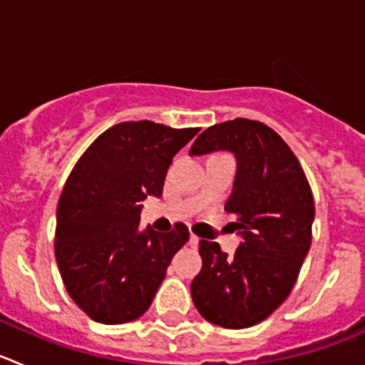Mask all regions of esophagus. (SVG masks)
<instances>
[{
    "instance_id": "1",
    "label": "esophagus",
    "mask_w": 365,
    "mask_h": 365,
    "mask_svg": "<svg viewBox=\"0 0 365 365\" xmlns=\"http://www.w3.org/2000/svg\"><path fill=\"white\" fill-rule=\"evenodd\" d=\"M190 245H192V247H197V245H199V237H197V235H190Z\"/></svg>"
}]
</instances>
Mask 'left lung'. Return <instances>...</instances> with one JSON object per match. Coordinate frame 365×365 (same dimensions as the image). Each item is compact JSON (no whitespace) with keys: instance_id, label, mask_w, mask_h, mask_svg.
Wrapping results in <instances>:
<instances>
[{"instance_id":"obj_1","label":"left lung","mask_w":365,"mask_h":365,"mask_svg":"<svg viewBox=\"0 0 365 365\" xmlns=\"http://www.w3.org/2000/svg\"><path fill=\"white\" fill-rule=\"evenodd\" d=\"M228 150L237 173L225 210L235 215L243 243L234 256L199 241L201 272L192 299L205 320L247 329L269 318L291 294L311 248L314 199L302 164L272 128L235 118L210 125L190 155Z\"/></svg>"}]
</instances>
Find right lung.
<instances>
[{
	"mask_svg": "<svg viewBox=\"0 0 365 365\" xmlns=\"http://www.w3.org/2000/svg\"><path fill=\"white\" fill-rule=\"evenodd\" d=\"M197 131L120 122L74 164L58 201L54 254L67 292L91 320L115 325L140 318L188 241L182 222L170 234L138 230V202L160 197L173 155Z\"/></svg>",
	"mask_w": 365,
	"mask_h": 365,
	"instance_id": "right-lung-1",
	"label": "right lung"
}]
</instances>
